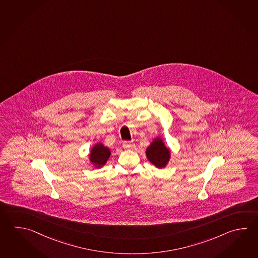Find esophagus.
<instances>
[{"label":"esophagus","mask_w":258,"mask_h":258,"mask_svg":"<svg viewBox=\"0 0 258 258\" xmlns=\"http://www.w3.org/2000/svg\"><path fill=\"white\" fill-rule=\"evenodd\" d=\"M123 148L124 149H132V143L131 142H123Z\"/></svg>","instance_id":"esophagus-1"}]
</instances>
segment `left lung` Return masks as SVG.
Listing matches in <instances>:
<instances>
[{"mask_svg": "<svg viewBox=\"0 0 258 258\" xmlns=\"http://www.w3.org/2000/svg\"><path fill=\"white\" fill-rule=\"evenodd\" d=\"M145 153L150 163L158 169L166 167L171 159V150L165 145L163 138L159 136L153 139Z\"/></svg>", "mask_w": 258, "mask_h": 258, "instance_id": "left-lung-1", "label": "left lung"}]
</instances>
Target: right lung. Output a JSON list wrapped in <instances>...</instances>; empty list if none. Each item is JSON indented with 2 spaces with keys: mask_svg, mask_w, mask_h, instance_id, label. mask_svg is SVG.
<instances>
[{
  "mask_svg": "<svg viewBox=\"0 0 258 258\" xmlns=\"http://www.w3.org/2000/svg\"><path fill=\"white\" fill-rule=\"evenodd\" d=\"M111 156V150L105 146L102 142H97L94 144L88 154L90 163L95 168H102Z\"/></svg>",
  "mask_w": 258,
  "mask_h": 258,
  "instance_id": "obj_1",
  "label": "right lung"
}]
</instances>
